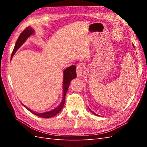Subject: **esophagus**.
<instances>
[{
    "label": "esophagus",
    "mask_w": 147,
    "mask_h": 147,
    "mask_svg": "<svg viewBox=\"0 0 147 147\" xmlns=\"http://www.w3.org/2000/svg\"><path fill=\"white\" fill-rule=\"evenodd\" d=\"M83 67L82 65H78L77 67V74L78 77H81L82 76L83 73Z\"/></svg>",
    "instance_id": "1"
}]
</instances>
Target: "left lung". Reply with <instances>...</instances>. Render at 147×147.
<instances>
[{"label":"left lung","mask_w":147,"mask_h":147,"mask_svg":"<svg viewBox=\"0 0 147 147\" xmlns=\"http://www.w3.org/2000/svg\"><path fill=\"white\" fill-rule=\"evenodd\" d=\"M133 46H134V45H133ZM90 111H91V112H92V113L93 114H94V115H97V114H96V113H95L94 112H92V111L91 110V109H90Z\"/></svg>","instance_id":"1"}]
</instances>
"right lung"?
<instances>
[{
	"label": "right lung",
	"mask_w": 147,
	"mask_h": 147,
	"mask_svg": "<svg viewBox=\"0 0 147 147\" xmlns=\"http://www.w3.org/2000/svg\"><path fill=\"white\" fill-rule=\"evenodd\" d=\"M34 32H35L34 30L32 29V28L30 27V26H29V27L26 28L23 31V32L21 33V34L20 35V36L18 37V38L17 41L15 43L14 49H13L12 54H11V59L13 57V55H15V53L16 52V51L18 50V49L21 47V46L26 42L27 38L29 36H30L31 35L34 34ZM63 75H64V77H63V78H64L63 79V98L61 102V104H59V105L58 107H57L50 111V112H44V113H37L35 112H34V111H32V110L29 109V108L27 107H26L23 104H23V105L24 107L27 109L29 111V112H30L31 113H32L33 114H34L35 115H37V116H38V117L49 118H51V117H53L54 116H55L56 115L59 113L61 112V110L63 108L64 105L65 104V94H66L68 88L69 86V84L70 83L71 80L77 77L76 67H75V65H71V66L69 67L68 68L65 69L64 71Z\"/></svg>",
	"instance_id": "add662e5"
}]
</instances>
